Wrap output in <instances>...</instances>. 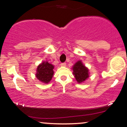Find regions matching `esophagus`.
Returning a JSON list of instances; mask_svg holds the SVG:
<instances>
[{"label":"esophagus","mask_w":127,"mask_h":127,"mask_svg":"<svg viewBox=\"0 0 127 127\" xmlns=\"http://www.w3.org/2000/svg\"><path fill=\"white\" fill-rule=\"evenodd\" d=\"M60 66H62V67H65L66 63H62L60 64Z\"/></svg>","instance_id":"obj_1"}]
</instances>
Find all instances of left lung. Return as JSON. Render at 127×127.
<instances>
[{"mask_svg":"<svg viewBox=\"0 0 127 127\" xmlns=\"http://www.w3.org/2000/svg\"><path fill=\"white\" fill-rule=\"evenodd\" d=\"M73 74L78 83L84 82L89 77V69L83 64L81 60L77 62L73 67Z\"/></svg>","mask_w":127,"mask_h":127,"instance_id":"8db88e82","label":"left lung"}]
</instances>
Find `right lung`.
<instances>
[{
    "instance_id": "obj_1",
    "label": "right lung",
    "mask_w": 127,
    "mask_h": 127,
    "mask_svg": "<svg viewBox=\"0 0 127 127\" xmlns=\"http://www.w3.org/2000/svg\"><path fill=\"white\" fill-rule=\"evenodd\" d=\"M54 65L48 62H43L37 66L36 77L41 82L48 84L51 80L54 72Z\"/></svg>"
}]
</instances>
